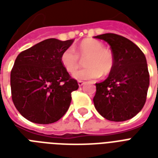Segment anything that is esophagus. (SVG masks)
I'll use <instances>...</instances> for the list:
<instances>
[{
	"label": "esophagus",
	"mask_w": 158,
	"mask_h": 158,
	"mask_svg": "<svg viewBox=\"0 0 158 158\" xmlns=\"http://www.w3.org/2000/svg\"><path fill=\"white\" fill-rule=\"evenodd\" d=\"M78 84H79V87H81L82 85H84V82L81 81V80H79V81H78Z\"/></svg>",
	"instance_id": "esophagus-1"
}]
</instances>
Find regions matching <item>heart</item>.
Segmentation results:
<instances>
[{
  "mask_svg": "<svg viewBox=\"0 0 158 158\" xmlns=\"http://www.w3.org/2000/svg\"><path fill=\"white\" fill-rule=\"evenodd\" d=\"M84 60L86 68L74 74L78 79H94L102 75H107L114 66V56L109 49L104 48L100 41L86 38L77 47L76 53L72 48H68L62 52L60 61L67 71L73 74L81 64V59Z\"/></svg>",
  "mask_w": 158,
  "mask_h": 158,
  "instance_id": "b5f03b06",
  "label": "heart"
}]
</instances>
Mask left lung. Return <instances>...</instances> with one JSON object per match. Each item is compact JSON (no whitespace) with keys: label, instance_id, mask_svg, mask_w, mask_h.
I'll return each instance as SVG.
<instances>
[{"label":"left lung","instance_id":"left-lung-1","mask_svg":"<svg viewBox=\"0 0 158 158\" xmlns=\"http://www.w3.org/2000/svg\"><path fill=\"white\" fill-rule=\"evenodd\" d=\"M94 38L106 42L114 56V66L108 78L96 84L94 106L106 120H130L142 110L147 99L149 73L146 57L125 37L104 33Z\"/></svg>","mask_w":158,"mask_h":158}]
</instances>
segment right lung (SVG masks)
<instances>
[{
  "mask_svg": "<svg viewBox=\"0 0 158 158\" xmlns=\"http://www.w3.org/2000/svg\"><path fill=\"white\" fill-rule=\"evenodd\" d=\"M73 40L48 38L16 58L10 72L11 98L18 111L37 124H52L65 114L79 89L60 61Z\"/></svg>",
  "mask_w": 158,
  "mask_h": 158,
  "instance_id": "obj_1",
  "label": "right lung"
}]
</instances>
